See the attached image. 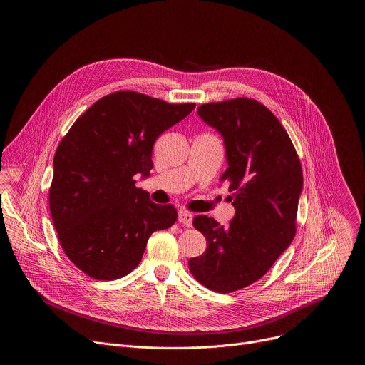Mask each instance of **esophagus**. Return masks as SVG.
Masks as SVG:
<instances>
[{
    "mask_svg": "<svg viewBox=\"0 0 365 365\" xmlns=\"http://www.w3.org/2000/svg\"><path fill=\"white\" fill-rule=\"evenodd\" d=\"M179 222L186 225V227H192V221H193V215L187 211H179V217H178Z\"/></svg>",
    "mask_w": 365,
    "mask_h": 365,
    "instance_id": "obj_1",
    "label": "esophagus"
}]
</instances>
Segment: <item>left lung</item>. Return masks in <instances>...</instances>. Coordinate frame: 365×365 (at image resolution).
<instances>
[{"mask_svg":"<svg viewBox=\"0 0 365 365\" xmlns=\"http://www.w3.org/2000/svg\"><path fill=\"white\" fill-rule=\"evenodd\" d=\"M197 115L224 138L235 215L224 228L197 215L193 227L206 238V251L189 259V270L205 287L231 293L262 279L296 234L303 187L294 145L273 113L255 99L203 103Z\"/></svg>","mask_w":365,"mask_h":365,"instance_id":"obj_1","label":"left lung"}]
</instances>
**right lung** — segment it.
Returning <instances> with one entry per match:
<instances>
[{"instance_id":"right-lung-1","label":"right lung","mask_w":365,"mask_h":365,"mask_svg":"<svg viewBox=\"0 0 365 365\" xmlns=\"http://www.w3.org/2000/svg\"><path fill=\"white\" fill-rule=\"evenodd\" d=\"M193 108L118 91L98 99L62 138L50 214L65 254L89 277L127 276L141 262L150 235L176 222V207L151 202L134 176H150L155 138Z\"/></svg>"}]
</instances>
